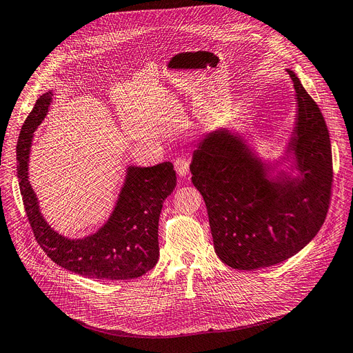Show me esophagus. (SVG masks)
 <instances>
[{
	"mask_svg": "<svg viewBox=\"0 0 353 353\" xmlns=\"http://www.w3.org/2000/svg\"><path fill=\"white\" fill-rule=\"evenodd\" d=\"M174 165H175V171L178 172L179 176H186L189 174V161L186 158H182V157L176 158Z\"/></svg>",
	"mask_w": 353,
	"mask_h": 353,
	"instance_id": "obj_1",
	"label": "esophagus"
}]
</instances>
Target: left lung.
<instances>
[{"instance_id": "1", "label": "left lung", "mask_w": 353, "mask_h": 353, "mask_svg": "<svg viewBox=\"0 0 353 353\" xmlns=\"http://www.w3.org/2000/svg\"><path fill=\"white\" fill-rule=\"evenodd\" d=\"M287 72L296 112L284 157L263 159L245 135L228 127L206 132L192 155V183L208 209L214 252L232 268L285 261L308 245L327 218L330 132L300 79Z\"/></svg>"}]
</instances>
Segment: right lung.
Segmentation results:
<instances>
[{"mask_svg":"<svg viewBox=\"0 0 353 353\" xmlns=\"http://www.w3.org/2000/svg\"><path fill=\"white\" fill-rule=\"evenodd\" d=\"M52 90L43 93L26 117L17 144V176L34 236L50 260L72 273L99 280H131L145 274L159 257L158 221L162 203L176 186L171 162L128 165L114 209L97 232L69 239L53 230L41 213L30 183L34 132L48 114Z\"/></svg>","mask_w":353,"mask_h":353,"instance_id":"right-lung-1","label":"right lung"}]
</instances>
